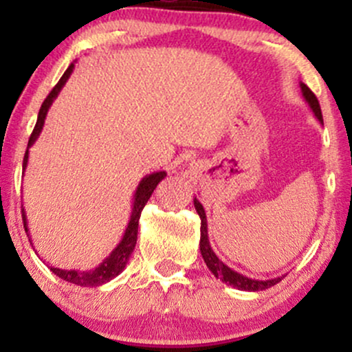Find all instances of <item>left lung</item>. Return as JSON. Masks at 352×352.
<instances>
[{"label":"left lung","mask_w":352,"mask_h":352,"mask_svg":"<svg viewBox=\"0 0 352 352\" xmlns=\"http://www.w3.org/2000/svg\"><path fill=\"white\" fill-rule=\"evenodd\" d=\"M300 87H301L302 98H305L306 102H308V106L311 107V111H313V114L316 116V119L322 124L321 107H319L316 96L313 94V91H311V89L306 86V84L300 82ZM193 205H195L197 213H199L200 220H201V225H200V253H201V258H204V261L207 263L208 270L213 274H215L218 280L227 283V285L233 286V288L241 289V292H263V289L272 288V286H274L276 283H280L283 280V276L272 278V280H253V278L243 276V274H240L238 272H235V270H232L230 266L225 265L223 261H221L220 258L217 256L215 252H213L212 246H210L207 215H205L204 205H201L200 201L197 200V197L193 199Z\"/></svg>","instance_id":"8db88e82"}]
</instances>
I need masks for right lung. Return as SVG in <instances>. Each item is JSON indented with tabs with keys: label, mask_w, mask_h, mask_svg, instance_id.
<instances>
[{
	"label": "right lung",
	"mask_w": 352,
	"mask_h": 352,
	"mask_svg": "<svg viewBox=\"0 0 352 352\" xmlns=\"http://www.w3.org/2000/svg\"><path fill=\"white\" fill-rule=\"evenodd\" d=\"M72 69H74V63H71V66L67 67L66 72L63 74V78L59 79V82L56 84L54 89L50 92L46 99H44L41 109H39V114H38V120H36L34 125V131L33 134L30 137V142H28V148L26 153H24V160H23V170H26V165H28V155H30V147L36 142L39 134L43 131V125H44V119H46L47 111H50L51 104L54 102V99L58 98V94L63 89L64 84L67 82L69 76L72 74ZM167 177L165 172H153L151 175H145L142 180L139 182V187H137L135 193H134V201H132V213H131V220H129L127 227H125L124 236L122 240L119 241V245L112 250L111 254L102 261L99 266H96L94 270L91 272H78V270H60V268H54V266H50L51 272L59 276L60 280L72 283V285H78V286H100L104 283L114 280L117 274L122 273V270L127 265L129 258H131L132 252H134L135 243H137V232H139V220H140V213L147 204L151 195L155 190L157 185H159L160 180H164ZM23 223H24V230L26 233L30 232L28 230V221H26V213H24L23 208ZM31 238V236H30Z\"/></svg>",
	"instance_id": "right-lung-1"
}]
</instances>
